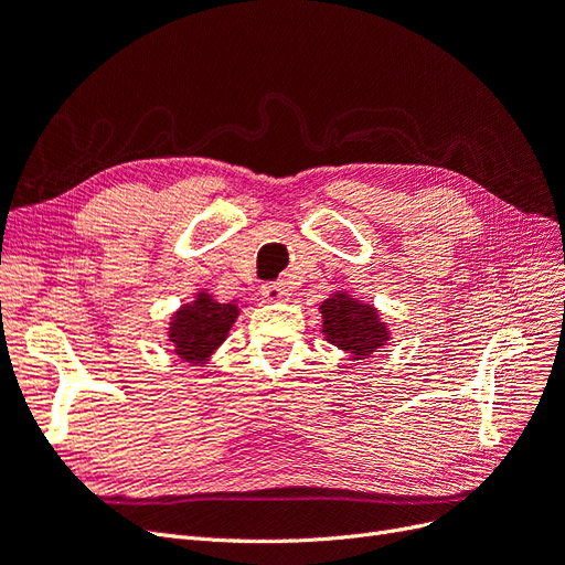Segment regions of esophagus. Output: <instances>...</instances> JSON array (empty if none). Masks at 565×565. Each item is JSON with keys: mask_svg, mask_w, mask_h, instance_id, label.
<instances>
[{"mask_svg": "<svg viewBox=\"0 0 565 565\" xmlns=\"http://www.w3.org/2000/svg\"><path fill=\"white\" fill-rule=\"evenodd\" d=\"M285 285L282 282H266L264 287H262V297L264 299H268V301H278V299H282L285 297Z\"/></svg>", "mask_w": 565, "mask_h": 565, "instance_id": "esophagus-1", "label": "esophagus"}]
</instances>
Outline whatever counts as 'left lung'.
Here are the masks:
<instances>
[{
    "label": "left lung",
    "instance_id": "left-lung-1",
    "mask_svg": "<svg viewBox=\"0 0 565 565\" xmlns=\"http://www.w3.org/2000/svg\"><path fill=\"white\" fill-rule=\"evenodd\" d=\"M320 313L324 339L355 358L370 355L386 341V328L377 320V311L347 295H334L324 301Z\"/></svg>",
    "mask_w": 565,
    "mask_h": 565
}]
</instances>
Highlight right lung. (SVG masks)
<instances>
[{
  "instance_id": "obj_1",
  "label": "right lung",
  "mask_w": 565,
  "mask_h": 565,
  "mask_svg": "<svg viewBox=\"0 0 565 565\" xmlns=\"http://www.w3.org/2000/svg\"><path fill=\"white\" fill-rule=\"evenodd\" d=\"M235 318V303H218L210 295H200L195 303L183 306L177 313L169 337L183 361L202 363L226 339Z\"/></svg>"
}]
</instances>
